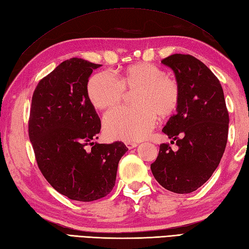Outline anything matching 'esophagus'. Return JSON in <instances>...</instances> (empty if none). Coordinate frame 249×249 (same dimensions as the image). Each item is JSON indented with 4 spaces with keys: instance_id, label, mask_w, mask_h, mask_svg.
I'll use <instances>...</instances> for the list:
<instances>
[{
    "instance_id": "esophagus-1",
    "label": "esophagus",
    "mask_w": 249,
    "mask_h": 249,
    "mask_svg": "<svg viewBox=\"0 0 249 249\" xmlns=\"http://www.w3.org/2000/svg\"><path fill=\"white\" fill-rule=\"evenodd\" d=\"M125 144L128 149H134V148L137 147V143L134 142V141H126Z\"/></svg>"
}]
</instances>
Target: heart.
<instances>
[{"label": "heart", "mask_w": 249, "mask_h": 249, "mask_svg": "<svg viewBox=\"0 0 249 249\" xmlns=\"http://www.w3.org/2000/svg\"><path fill=\"white\" fill-rule=\"evenodd\" d=\"M126 91H135L133 108H116L104 118L108 137L125 141L141 140L152 130L157 120L169 118L177 110L180 87L176 80L166 75L152 63L130 65L120 73L116 81L108 72L92 75L87 84V96L98 110L118 106Z\"/></svg>", "instance_id": "b5f03b06"}]
</instances>
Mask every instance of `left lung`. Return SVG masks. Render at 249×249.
Segmentation results:
<instances>
[{
    "mask_svg": "<svg viewBox=\"0 0 249 249\" xmlns=\"http://www.w3.org/2000/svg\"><path fill=\"white\" fill-rule=\"evenodd\" d=\"M162 63L174 71L180 87L177 113L163 128L176 140L178 149L160 144L151 170L168 191L187 194L202 187L220 163L228 140L229 113L220 82L202 61L175 53Z\"/></svg>",
    "mask_w": 249,
    "mask_h": 249,
    "instance_id": "8db88e82",
    "label": "left lung"
}]
</instances>
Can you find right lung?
Listing matches in <instances>:
<instances>
[{
	"label": "right lung",
	"instance_id": "right-lung-1",
	"mask_svg": "<svg viewBox=\"0 0 249 249\" xmlns=\"http://www.w3.org/2000/svg\"><path fill=\"white\" fill-rule=\"evenodd\" d=\"M100 66L68 59L38 82L32 96L29 138L38 168L56 191L80 202L108 196L128 150L122 141H92L98 139L101 123L87 83Z\"/></svg>",
	"mask_w": 249,
	"mask_h": 249
}]
</instances>
